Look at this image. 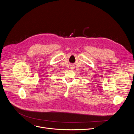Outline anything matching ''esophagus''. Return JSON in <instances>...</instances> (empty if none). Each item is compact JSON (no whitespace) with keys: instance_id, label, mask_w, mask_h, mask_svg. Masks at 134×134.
Wrapping results in <instances>:
<instances>
[{"instance_id":"obj_1","label":"esophagus","mask_w":134,"mask_h":134,"mask_svg":"<svg viewBox=\"0 0 134 134\" xmlns=\"http://www.w3.org/2000/svg\"><path fill=\"white\" fill-rule=\"evenodd\" d=\"M71 69H72V68H71Z\"/></svg>"}]
</instances>
